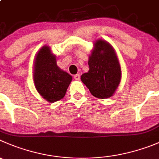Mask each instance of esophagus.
I'll list each match as a JSON object with an SVG mask.
<instances>
[{
    "label": "esophagus",
    "mask_w": 159,
    "mask_h": 159,
    "mask_svg": "<svg viewBox=\"0 0 159 159\" xmlns=\"http://www.w3.org/2000/svg\"><path fill=\"white\" fill-rule=\"evenodd\" d=\"M74 79H75V80H80V74H76V75H74Z\"/></svg>",
    "instance_id": "obj_1"
}]
</instances>
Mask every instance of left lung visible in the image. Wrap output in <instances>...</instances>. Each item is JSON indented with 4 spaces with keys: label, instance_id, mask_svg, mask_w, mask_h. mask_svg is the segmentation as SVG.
I'll use <instances>...</instances> for the list:
<instances>
[{
    "label": "left lung",
    "instance_id": "8db88e82",
    "mask_svg": "<svg viewBox=\"0 0 159 159\" xmlns=\"http://www.w3.org/2000/svg\"><path fill=\"white\" fill-rule=\"evenodd\" d=\"M88 72L81 75V80L93 96L101 99L114 94L121 80V67L114 48L109 43L98 40L89 57Z\"/></svg>",
    "mask_w": 159,
    "mask_h": 159
}]
</instances>
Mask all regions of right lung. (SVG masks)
<instances>
[{
    "label": "right lung",
    "instance_id": "add662e5",
    "mask_svg": "<svg viewBox=\"0 0 159 159\" xmlns=\"http://www.w3.org/2000/svg\"><path fill=\"white\" fill-rule=\"evenodd\" d=\"M72 78L56 63L55 55L48 46H43L36 55L33 80L38 93L48 102L64 98Z\"/></svg>",
    "mask_w": 159,
    "mask_h": 159
}]
</instances>
